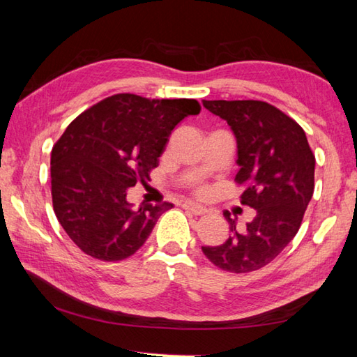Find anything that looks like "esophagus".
Masks as SVG:
<instances>
[{
    "instance_id": "34e87169",
    "label": "esophagus",
    "mask_w": 357,
    "mask_h": 357,
    "mask_svg": "<svg viewBox=\"0 0 357 357\" xmlns=\"http://www.w3.org/2000/svg\"><path fill=\"white\" fill-rule=\"evenodd\" d=\"M183 208H184L185 211H189V213L195 214V215L206 214V208H203L202 204H198V203H193V202H185V203L183 204Z\"/></svg>"
}]
</instances>
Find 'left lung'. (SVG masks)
<instances>
[{"mask_svg":"<svg viewBox=\"0 0 357 357\" xmlns=\"http://www.w3.org/2000/svg\"><path fill=\"white\" fill-rule=\"evenodd\" d=\"M203 107L225 119L238 144V184L245 185L241 203L257 211L244 231L223 213L231 236L202 250L228 273H252L269 264L291 243L315 189V155L305 132L294 119L263 100H203Z\"/></svg>","mask_w":357,"mask_h":357,"instance_id":"obj_1","label":"left lung"}]
</instances>
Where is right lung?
Returning <instances> with one entry per match:
<instances>
[{
	"mask_svg": "<svg viewBox=\"0 0 357 357\" xmlns=\"http://www.w3.org/2000/svg\"><path fill=\"white\" fill-rule=\"evenodd\" d=\"M195 99L116 94L72 121L52 149V200L64 231L86 255L119 261L146 243L172 203L132 209L128 189L149 179Z\"/></svg>",
	"mask_w": 357,
	"mask_h": 357,
	"instance_id": "add662e5",
	"label": "right lung"
}]
</instances>
